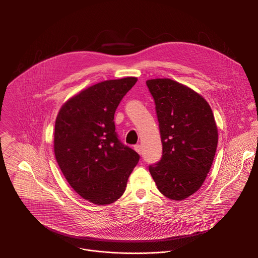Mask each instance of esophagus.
I'll list each match as a JSON object with an SVG mask.
<instances>
[{
    "label": "esophagus",
    "instance_id": "34e87169",
    "mask_svg": "<svg viewBox=\"0 0 258 258\" xmlns=\"http://www.w3.org/2000/svg\"><path fill=\"white\" fill-rule=\"evenodd\" d=\"M134 149L141 155L142 154V147H141V145H135L134 146Z\"/></svg>",
    "mask_w": 258,
    "mask_h": 258
}]
</instances>
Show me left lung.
I'll list each match as a JSON object with an SVG mask.
<instances>
[{
  "label": "left lung",
  "instance_id": "left-lung-1",
  "mask_svg": "<svg viewBox=\"0 0 258 258\" xmlns=\"http://www.w3.org/2000/svg\"><path fill=\"white\" fill-rule=\"evenodd\" d=\"M155 103L162 156L149 171L167 198L182 200L204 182L217 147L209 104L190 88L169 79L146 82Z\"/></svg>",
  "mask_w": 258,
  "mask_h": 258
}]
</instances>
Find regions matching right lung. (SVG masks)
<instances>
[{
  "mask_svg": "<svg viewBox=\"0 0 258 258\" xmlns=\"http://www.w3.org/2000/svg\"><path fill=\"white\" fill-rule=\"evenodd\" d=\"M136 78L105 81L69 99L55 122L54 151L69 185L98 205L116 201L125 191L140 155L115 132L114 113Z\"/></svg>",
  "mask_w": 258,
  "mask_h": 258,
  "instance_id": "right-lung-1",
  "label": "right lung"
}]
</instances>
